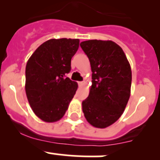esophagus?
<instances>
[{
	"mask_svg": "<svg viewBox=\"0 0 160 160\" xmlns=\"http://www.w3.org/2000/svg\"><path fill=\"white\" fill-rule=\"evenodd\" d=\"M84 83H85L84 81H80V82H79L78 84H79V86H80V87H83V85H84Z\"/></svg>",
	"mask_w": 160,
	"mask_h": 160,
	"instance_id": "obj_1",
	"label": "esophagus"
}]
</instances>
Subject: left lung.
I'll use <instances>...</instances> for the list:
<instances>
[{"label":"left lung","mask_w":160,"mask_h":160,"mask_svg":"<svg viewBox=\"0 0 160 160\" xmlns=\"http://www.w3.org/2000/svg\"><path fill=\"white\" fill-rule=\"evenodd\" d=\"M90 60L92 85L82 102L87 121L104 128L122 116L130 98L132 70L122 48L111 40H88L80 43Z\"/></svg>","instance_id":"8db88e82"}]
</instances>
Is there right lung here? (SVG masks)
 <instances>
[{
  "label": "right lung",
  "instance_id": "1",
  "mask_svg": "<svg viewBox=\"0 0 160 160\" xmlns=\"http://www.w3.org/2000/svg\"><path fill=\"white\" fill-rule=\"evenodd\" d=\"M78 38H52L38 46L25 68V92L32 111L46 122L60 120L78 85L65 75L79 48Z\"/></svg>",
  "mask_w": 160,
  "mask_h": 160
}]
</instances>
